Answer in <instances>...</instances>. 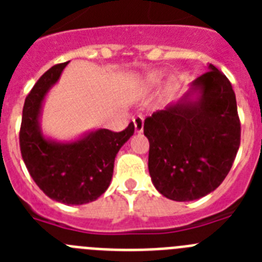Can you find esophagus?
Returning <instances> with one entry per match:
<instances>
[{"mask_svg":"<svg viewBox=\"0 0 262 262\" xmlns=\"http://www.w3.org/2000/svg\"><path fill=\"white\" fill-rule=\"evenodd\" d=\"M134 126H135V131L138 134H142L144 129V119L143 117L134 118Z\"/></svg>","mask_w":262,"mask_h":262,"instance_id":"obj_1","label":"esophagus"}]
</instances>
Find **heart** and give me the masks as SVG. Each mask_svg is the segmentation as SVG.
Segmentation results:
<instances>
[{"mask_svg":"<svg viewBox=\"0 0 262 262\" xmlns=\"http://www.w3.org/2000/svg\"><path fill=\"white\" fill-rule=\"evenodd\" d=\"M160 80H161V75H160V73H152V75H149L147 81L148 84L151 85V86H154V85H156Z\"/></svg>","mask_w":262,"mask_h":262,"instance_id":"1","label":"heart"}]
</instances>
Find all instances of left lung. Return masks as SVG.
I'll use <instances>...</instances> for the list:
<instances>
[{"mask_svg":"<svg viewBox=\"0 0 262 262\" xmlns=\"http://www.w3.org/2000/svg\"><path fill=\"white\" fill-rule=\"evenodd\" d=\"M186 93L144 120L148 169L160 194L177 202L214 191L230 172L240 145L235 92L212 64Z\"/></svg>","mask_w":262,"mask_h":262,"instance_id":"8db88e82","label":"left lung"}]
</instances>
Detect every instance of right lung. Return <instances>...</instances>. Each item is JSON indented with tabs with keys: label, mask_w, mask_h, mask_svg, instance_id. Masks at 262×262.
<instances>
[{
	"label": "right lung",
	"mask_w": 262,
	"mask_h": 262,
	"mask_svg": "<svg viewBox=\"0 0 262 262\" xmlns=\"http://www.w3.org/2000/svg\"><path fill=\"white\" fill-rule=\"evenodd\" d=\"M67 64L48 69L26 97L19 133L20 154L32 180L51 200L64 205H85L107 190L117 154L134 135L135 127L129 123L120 133L93 129L69 142L47 138L40 126L43 103Z\"/></svg>",
	"instance_id": "right-lung-1"
}]
</instances>
